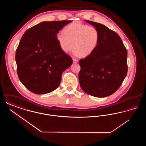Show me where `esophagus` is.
I'll return each instance as SVG.
<instances>
[{"instance_id": "obj_1", "label": "esophagus", "mask_w": 146, "mask_h": 146, "mask_svg": "<svg viewBox=\"0 0 146 146\" xmlns=\"http://www.w3.org/2000/svg\"><path fill=\"white\" fill-rule=\"evenodd\" d=\"M73 61L74 63H76L78 62V60L77 59H76V58H73Z\"/></svg>"}]
</instances>
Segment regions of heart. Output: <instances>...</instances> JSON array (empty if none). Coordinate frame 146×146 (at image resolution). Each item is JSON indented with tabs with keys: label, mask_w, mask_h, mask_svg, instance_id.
Here are the masks:
<instances>
[{
	"label": "heart",
	"mask_w": 146,
	"mask_h": 146,
	"mask_svg": "<svg viewBox=\"0 0 146 146\" xmlns=\"http://www.w3.org/2000/svg\"><path fill=\"white\" fill-rule=\"evenodd\" d=\"M56 39L60 48L64 52L74 48L76 55L86 57L96 49L100 34L97 28L79 22H73L67 25L63 33H58Z\"/></svg>",
	"instance_id": "heart-1"
}]
</instances>
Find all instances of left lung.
<instances>
[{
  "mask_svg": "<svg viewBox=\"0 0 146 146\" xmlns=\"http://www.w3.org/2000/svg\"><path fill=\"white\" fill-rule=\"evenodd\" d=\"M86 22L97 28L100 39L95 51L79 60V83L86 94L107 97L118 90L126 76L127 49L115 32L101 23Z\"/></svg>",
  "mask_w": 146,
  "mask_h": 146,
  "instance_id": "1",
  "label": "left lung"
}]
</instances>
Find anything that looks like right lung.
Segmentation results:
<instances>
[{
	"label": "right lung",
	"instance_id": "obj_1",
	"mask_svg": "<svg viewBox=\"0 0 146 146\" xmlns=\"http://www.w3.org/2000/svg\"><path fill=\"white\" fill-rule=\"evenodd\" d=\"M72 21H45L27 29L16 51L17 73L21 83L36 94L55 90L72 58L56 39L58 31Z\"/></svg>",
	"mask_w": 146,
	"mask_h": 146
}]
</instances>
